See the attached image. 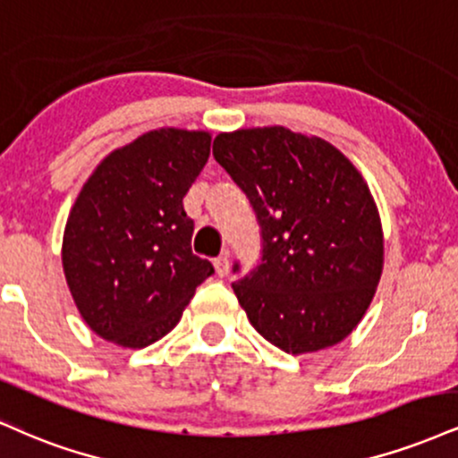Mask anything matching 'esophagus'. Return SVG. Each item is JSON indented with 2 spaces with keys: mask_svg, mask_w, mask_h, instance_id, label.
<instances>
[{
  "mask_svg": "<svg viewBox=\"0 0 458 458\" xmlns=\"http://www.w3.org/2000/svg\"><path fill=\"white\" fill-rule=\"evenodd\" d=\"M215 271H217L219 277H225L230 273V258L228 253H222L219 258H215Z\"/></svg>",
  "mask_w": 458,
  "mask_h": 458,
  "instance_id": "esophagus-1",
  "label": "esophagus"
}]
</instances>
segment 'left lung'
I'll use <instances>...</instances> for the list:
<instances>
[{"instance_id":"left-lung-1","label":"left lung","mask_w":458,"mask_h":458,"mask_svg":"<svg viewBox=\"0 0 458 458\" xmlns=\"http://www.w3.org/2000/svg\"><path fill=\"white\" fill-rule=\"evenodd\" d=\"M213 156L262 228L260 264L233 284L251 327L294 356L337 345L365 316L384 268L367 181L337 147L284 125L222 131Z\"/></svg>"}]
</instances>
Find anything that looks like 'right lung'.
<instances>
[{
	"mask_svg": "<svg viewBox=\"0 0 458 458\" xmlns=\"http://www.w3.org/2000/svg\"><path fill=\"white\" fill-rule=\"evenodd\" d=\"M211 134L159 128L114 148L76 196L64 230L65 282L98 337L140 350L176 327L213 264L191 253L183 196Z\"/></svg>",
	"mask_w": 458,
	"mask_h": 458,
	"instance_id": "right-lung-1",
	"label": "right lung"
}]
</instances>
